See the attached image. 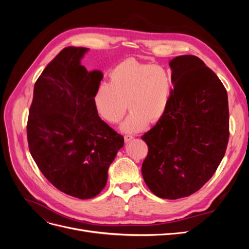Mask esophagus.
<instances>
[{
	"label": "esophagus",
	"instance_id": "obj_1",
	"mask_svg": "<svg viewBox=\"0 0 249 249\" xmlns=\"http://www.w3.org/2000/svg\"><path fill=\"white\" fill-rule=\"evenodd\" d=\"M132 139H134L133 135H125L124 136V142H130Z\"/></svg>",
	"mask_w": 249,
	"mask_h": 249
}]
</instances>
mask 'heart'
Returning a JSON list of instances; mask_svg holds the SVG:
<instances>
[{"label": "heart", "instance_id": "heart-1", "mask_svg": "<svg viewBox=\"0 0 249 249\" xmlns=\"http://www.w3.org/2000/svg\"><path fill=\"white\" fill-rule=\"evenodd\" d=\"M109 78L110 83H100L93 95L94 107L107 123H119L129 106L131 112L122 130L132 133L165 114L173 90L171 74L165 67L126 59L110 71Z\"/></svg>", "mask_w": 249, "mask_h": 249}]
</instances>
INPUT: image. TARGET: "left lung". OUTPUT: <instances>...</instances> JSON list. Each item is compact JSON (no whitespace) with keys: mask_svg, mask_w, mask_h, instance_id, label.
<instances>
[{"mask_svg":"<svg viewBox=\"0 0 249 249\" xmlns=\"http://www.w3.org/2000/svg\"><path fill=\"white\" fill-rule=\"evenodd\" d=\"M173 90L165 114L141 137L148 147L145 184L158 197L178 199L198 191L213 177L227 150V89L196 56L169 62Z\"/></svg>","mask_w":249,"mask_h":249,"instance_id":"8db88e82","label":"left lung"}]
</instances>
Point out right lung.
<instances>
[{
	"instance_id": "1",
	"label": "right lung",
	"mask_w": 249,
	"mask_h": 249,
	"mask_svg": "<svg viewBox=\"0 0 249 249\" xmlns=\"http://www.w3.org/2000/svg\"><path fill=\"white\" fill-rule=\"evenodd\" d=\"M86 48L63 49L34 85L27 124L31 156L58 190L80 199L96 196L124 137L97 114L93 95L100 71L81 65Z\"/></svg>"
}]
</instances>
